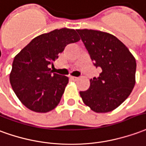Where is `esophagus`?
<instances>
[{"label": "esophagus", "mask_w": 146, "mask_h": 146, "mask_svg": "<svg viewBox=\"0 0 146 146\" xmlns=\"http://www.w3.org/2000/svg\"><path fill=\"white\" fill-rule=\"evenodd\" d=\"M71 80H73V81H77V80L78 79V77H74V76H71Z\"/></svg>", "instance_id": "1"}]
</instances>
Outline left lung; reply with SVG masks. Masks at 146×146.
<instances>
[{
  "instance_id": "8db88e82",
  "label": "left lung",
  "mask_w": 146,
  "mask_h": 146,
  "mask_svg": "<svg viewBox=\"0 0 146 146\" xmlns=\"http://www.w3.org/2000/svg\"><path fill=\"white\" fill-rule=\"evenodd\" d=\"M96 68L98 77L80 91L86 105L95 112H108L119 107L135 85L136 60L127 46L114 35L94 30H76Z\"/></svg>"
}]
</instances>
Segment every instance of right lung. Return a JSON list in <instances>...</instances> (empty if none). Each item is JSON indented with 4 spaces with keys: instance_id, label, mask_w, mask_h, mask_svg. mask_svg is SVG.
Returning <instances> with one entry per match:
<instances>
[{
    "instance_id": "add662e5",
    "label": "right lung",
    "mask_w": 146,
    "mask_h": 146,
    "mask_svg": "<svg viewBox=\"0 0 146 146\" xmlns=\"http://www.w3.org/2000/svg\"><path fill=\"white\" fill-rule=\"evenodd\" d=\"M79 40L73 29H56L35 38L15 56L9 79L15 95L27 108L48 112L57 106L68 78L52 73L49 66L68 44Z\"/></svg>"
}]
</instances>
